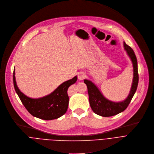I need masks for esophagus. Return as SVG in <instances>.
Returning <instances> with one entry per match:
<instances>
[{
	"label": "esophagus",
	"mask_w": 154,
	"mask_h": 154,
	"mask_svg": "<svg viewBox=\"0 0 154 154\" xmlns=\"http://www.w3.org/2000/svg\"><path fill=\"white\" fill-rule=\"evenodd\" d=\"M85 77H86V75H85V74L84 73H83V72H81V73H79V75H78V79H79V80H83Z\"/></svg>",
	"instance_id": "esophagus-1"
}]
</instances>
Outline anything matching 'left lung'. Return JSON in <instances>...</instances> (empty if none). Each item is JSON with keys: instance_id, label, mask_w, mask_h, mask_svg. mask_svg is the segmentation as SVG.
<instances>
[{"instance_id": "left-lung-1", "label": "left lung", "mask_w": 154, "mask_h": 154, "mask_svg": "<svg viewBox=\"0 0 154 154\" xmlns=\"http://www.w3.org/2000/svg\"><path fill=\"white\" fill-rule=\"evenodd\" d=\"M124 46L132 61L134 67V79L131 90L129 96L125 101L119 103L110 101L102 95L94 83L87 79L84 81L87 85L90 107L94 112L98 115L109 117L123 112L130 104L137 90L139 80L137 57L134 50L130 46L128 45L125 42H124Z\"/></svg>"}]
</instances>
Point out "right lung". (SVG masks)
<instances>
[{
    "label": "right lung",
    "mask_w": 154,
    "mask_h": 154,
    "mask_svg": "<svg viewBox=\"0 0 154 154\" xmlns=\"http://www.w3.org/2000/svg\"><path fill=\"white\" fill-rule=\"evenodd\" d=\"M14 73V89L22 103L31 115L42 119L51 120L66 113L69 100L67 90L71 85L76 82L77 76L60 84L51 94L41 98L32 99L25 96L19 90L16 85Z\"/></svg>",
    "instance_id": "add662e5"
}]
</instances>
